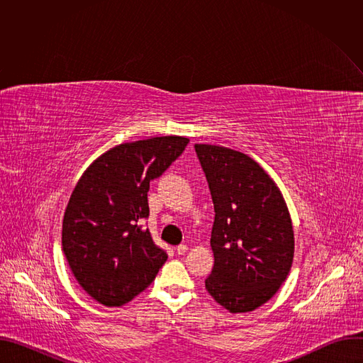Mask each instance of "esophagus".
<instances>
[{
    "instance_id": "esophagus-1",
    "label": "esophagus",
    "mask_w": 363,
    "mask_h": 363,
    "mask_svg": "<svg viewBox=\"0 0 363 363\" xmlns=\"http://www.w3.org/2000/svg\"><path fill=\"white\" fill-rule=\"evenodd\" d=\"M188 251V245H185V244H179L178 247H177V252L178 254H185Z\"/></svg>"
}]
</instances>
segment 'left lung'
Masks as SVG:
<instances>
[{"label":"left lung","instance_id":"1","mask_svg":"<svg viewBox=\"0 0 363 363\" xmlns=\"http://www.w3.org/2000/svg\"><path fill=\"white\" fill-rule=\"evenodd\" d=\"M216 220L214 267L205 289L230 313L267 303L293 264L294 231L287 203L273 178L248 155L196 143Z\"/></svg>","mask_w":363,"mask_h":363}]
</instances>
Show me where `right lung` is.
Wrapping results in <instances>:
<instances>
[{
    "mask_svg": "<svg viewBox=\"0 0 363 363\" xmlns=\"http://www.w3.org/2000/svg\"><path fill=\"white\" fill-rule=\"evenodd\" d=\"M185 136L116 145L83 172L66 206L62 245L83 290L108 307L133 300L157 277L168 254L142 227L149 184L184 152Z\"/></svg>",
    "mask_w": 363,
    "mask_h": 363,
    "instance_id": "right-lung-1",
    "label": "right lung"
}]
</instances>
